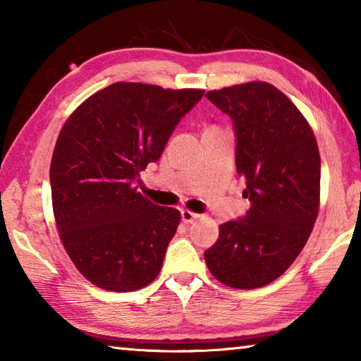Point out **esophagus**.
<instances>
[{"instance_id": "esophagus-1", "label": "esophagus", "mask_w": 361, "mask_h": 361, "mask_svg": "<svg viewBox=\"0 0 361 361\" xmlns=\"http://www.w3.org/2000/svg\"><path fill=\"white\" fill-rule=\"evenodd\" d=\"M197 218H199L197 213H192L191 210H181V219H183V223L191 224V223H194Z\"/></svg>"}]
</instances>
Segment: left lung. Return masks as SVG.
Masks as SVG:
<instances>
[{
	"label": "left lung",
	"mask_w": 361,
	"mask_h": 361,
	"mask_svg": "<svg viewBox=\"0 0 361 361\" xmlns=\"http://www.w3.org/2000/svg\"><path fill=\"white\" fill-rule=\"evenodd\" d=\"M234 122L237 173L247 215L219 224L205 250L212 276L239 290L269 285L309 240L320 209V152L312 127L288 97L264 81L207 92Z\"/></svg>",
	"instance_id": "8db88e82"
}]
</instances>
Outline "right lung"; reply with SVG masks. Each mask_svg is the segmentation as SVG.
I'll return each mask as SVG.
<instances>
[{
    "label": "right lung",
    "instance_id": "obj_1",
    "mask_svg": "<svg viewBox=\"0 0 361 361\" xmlns=\"http://www.w3.org/2000/svg\"><path fill=\"white\" fill-rule=\"evenodd\" d=\"M204 92L114 82L84 100L60 130L51 162L54 216L73 264L99 288L135 291L161 272L181 215L152 204L135 181Z\"/></svg>",
    "mask_w": 361,
    "mask_h": 361
}]
</instances>
